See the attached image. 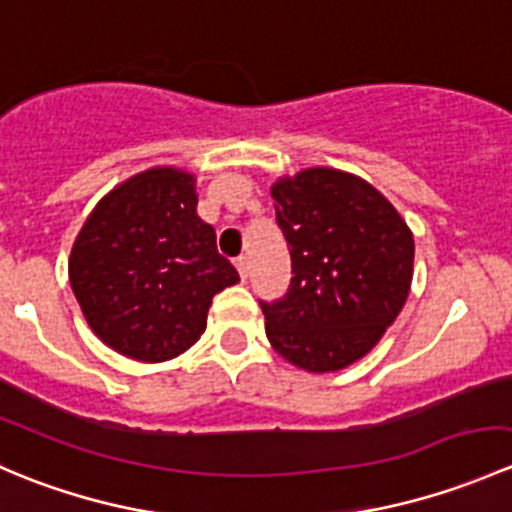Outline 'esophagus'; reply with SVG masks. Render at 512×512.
I'll return each mask as SVG.
<instances>
[{
	"label": "esophagus",
	"mask_w": 512,
	"mask_h": 512,
	"mask_svg": "<svg viewBox=\"0 0 512 512\" xmlns=\"http://www.w3.org/2000/svg\"><path fill=\"white\" fill-rule=\"evenodd\" d=\"M235 267H237V272H240L242 280H247V275H250V260H247V257H237Z\"/></svg>",
	"instance_id": "34e87169"
}]
</instances>
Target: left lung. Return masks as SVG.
I'll use <instances>...</instances> for the list:
<instances>
[{
	"instance_id": "left-lung-1",
	"label": "left lung",
	"mask_w": 512,
	"mask_h": 512,
	"mask_svg": "<svg viewBox=\"0 0 512 512\" xmlns=\"http://www.w3.org/2000/svg\"><path fill=\"white\" fill-rule=\"evenodd\" d=\"M272 198L294 277L285 299L260 302L267 339L297 369H347L406 304L414 232L374 185L337 168L282 175Z\"/></svg>"
}]
</instances>
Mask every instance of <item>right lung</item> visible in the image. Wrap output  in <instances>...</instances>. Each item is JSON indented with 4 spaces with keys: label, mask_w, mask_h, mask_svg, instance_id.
Instances as JSON below:
<instances>
[{
    "label": "right lung",
    "mask_w": 512,
    "mask_h": 512,
    "mask_svg": "<svg viewBox=\"0 0 512 512\" xmlns=\"http://www.w3.org/2000/svg\"><path fill=\"white\" fill-rule=\"evenodd\" d=\"M69 282L106 347L158 364L198 342L213 297L240 275L198 218L195 175L156 165L98 200L71 247Z\"/></svg>",
    "instance_id": "add662e5"
}]
</instances>
